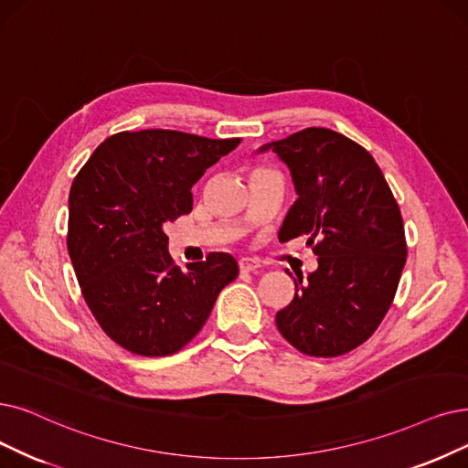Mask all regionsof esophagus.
I'll use <instances>...</instances> for the list:
<instances>
[{"label": "esophagus", "instance_id": "esophagus-1", "mask_svg": "<svg viewBox=\"0 0 468 468\" xmlns=\"http://www.w3.org/2000/svg\"><path fill=\"white\" fill-rule=\"evenodd\" d=\"M238 265H239V271H241V272H251V271H257V269L261 267L259 261L253 259V257H241V259L238 261Z\"/></svg>", "mask_w": 468, "mask_h": 468}]
</instances>
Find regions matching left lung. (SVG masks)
<instances>
[{
    "label": "left lung",
    "mask_w": 468,
    "mask_h": 468,
    "mask_svg": "<svg viewBox=\"0 0 468 468\" xmlns=\"http://www.w3.org/2000/svg\"><path fill=\"white\" fill-rule=\"evenodd\" d=\"M292 173L297 199L278 239L307 236L319 269L293 278L276 313L280 334L311 357H338L380 326L401 278L407 241L399 205L363 145L330 128L267 144Z\"/></svg>",
    "instance_id": "8db88e82"
}]
</instances>
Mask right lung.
Wrapping results in <instances>:
<instances>
[{
  "instance_id": "add662e5",
  "label": "right lung",
  "mask_w": 468,
  "mask_h": 468,
  "mask_svg": "<svg viewBox=\"0 0 468 468\" xmlns=\"http://www.w3.org/2000/svg\"><path fill=\"white\" fill-rule=\"evenodd\" d=\"M239 142L124 130L74 176L67 234L72 267L91 314L130 353L180 351L238 276L236 259L218 251L180 271L163 224L192 211V186Z\"/></svg>"
}]
</instances>
